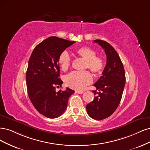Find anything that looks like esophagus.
I'll use <instances>...</instances> for the list:
<instances>
[{"mask_svg":"<svg viewBox=\"0 0 150 150\" xmlns=\"http://www.w3.org/2000/svg\"><path fill=\"white\" fill-rule=\"evenodd\" d=\"M75 92L77 93H79V94H82V93L84 92V91H78V90H76V91H75Z\"/></svg>","mask_w":150,"mask_h":150,"instance_id":"34e87169","label":"esophagus"}]
</instances>
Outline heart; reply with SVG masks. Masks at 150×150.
I'll return each instance as SVG.
<instances>
[{
    "label": "heart",
    "instance_id": "b5f03b06",
    "mask_svg": "<svg viewBox=\"0 0 150 150\" xmlns=\"http://www.w3.org/2000/svg\"><path fill=\"white\" fill-rule=\"evenodd\" d=\"M75 54L85 60V69H88L95 74H99L105 68V61L101 57L96 55V52L91 48L83 46L77 48ZM71 59L67 51L62 52L59 57V63L62 70L66 71L71 65ZM92 81V77L88 71H74L67 76L66 83L70 88L76 90H82L86 85Z\"/></svg>",
    "mask_w": 150,
    "mask_h": 150
}]
</instances>
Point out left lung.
Returning a JSON list of instances; mask_svg holds the SVG:
<instances>
[{
	"label": "left lung",
	"instance_id": "left-lung-1",
	"mask_svg": "<svg viewBox=\"0 0 150 150\" xmlns=\"http://www.w3.org/2000/svg\"><path fill=\"white\" fill-rule=\"evenodd\" d=\"M103 48L107 55V64L102 76L93 85L98 90H93V100L86 105L90 117L102 120L112 115L117 110L122 97L125 85V71L118 53L110 43L101 40H95Z\"/></svg>",
	"mask_w": 150,
	"mask_h": 150
}]
</instances>
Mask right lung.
<instances>
[{
    "label": "right lung",
    "mask_w": 150,
    "mask_h": 150,
    "mask_svg": "<svg viewBox=\"0 0 150 150\" xmlns=\"http://www.w3.org/2000/svg\"><path fill=\"white\" fill-rule=\"evenodd\" d=\"M75 42L50 37L35 47L28 60L26 72L28 97L38 112L47 118H58L64 113L69 97L75 92L69 88L55 91L63 83L59 78V55Z\"/></svg>",
    "instance_id": "obj_1"
}]
</instances>
